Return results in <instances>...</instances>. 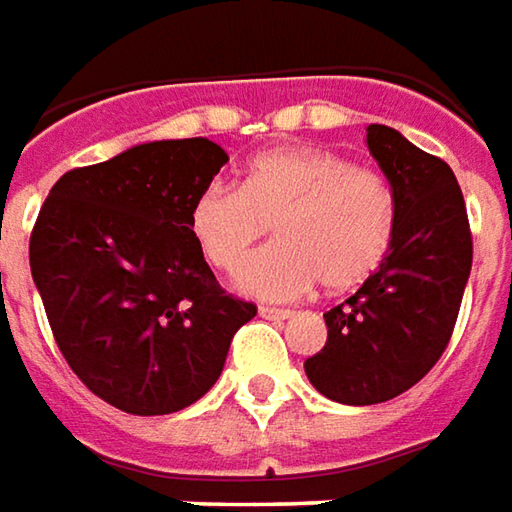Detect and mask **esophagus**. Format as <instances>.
I'll list each match as a JSON object with an SVG mask.
<instances>
[{"mask_svg":"<svg viewBox=\"0 0 512 512\" xmlns=\"http://www.w3.org/2000/svg\"><path fill=\"white\" fill-rule=\"evenodd\" d=\"M259 315L262 318H273V321H284V318L293 315V310H284V307H259Z\"/></svg>","mask_w":512,"mask_h":512,"instance_id":"1","label":"esophagus"}]
</instances>
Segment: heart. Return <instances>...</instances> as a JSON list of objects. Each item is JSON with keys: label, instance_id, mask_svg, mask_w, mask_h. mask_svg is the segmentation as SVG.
Segmentation results:
<instances>
[{"label": "heart", "instance_id": "b5f03b06", "mask_svg": "<svg viewBox=\"0 0 512 512\" xmlns=\"http://www.w3.org/2000/svg\"><path fill=\"white\" fill-rule=\"evenodd\" d=\"M397 194L366 166L324 149L253 157L242 185L211 183L191 202V236L216 270H233L276 225L279 245L256 253L236 287L259 298H298L358 287L386 262L397 236Z\"/></svg>", "mask_w": 512, "mask_h": 512}]
</instances>
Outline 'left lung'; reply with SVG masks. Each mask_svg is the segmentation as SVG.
<instances>
[{
  "instance_id": "8db88e82",
  "label": "left lung",
  "mask_w": 512,
  "mask_h": 512,
  "mask_svg": "<svg viewBox=\"0 0 512 512\" xmlns=\"http://www.w3.org/2000/svg\"><path fill=\"white\" fill-rule=\"evenodd\" d=\"M369 152L397 194V236L369 279L324 312L327 344L304 360L318 392L375 406L420 383L451 341L471 276L473 239L451 166L372 123Z\"/></svg>"
}]
</instances>
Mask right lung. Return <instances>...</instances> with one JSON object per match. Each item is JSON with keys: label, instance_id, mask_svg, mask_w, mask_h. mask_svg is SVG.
Returning a JSON list of instances; mask_svg holds the SVG:
<instances>
[{"label": "right lung", "instance_id": "right-lung-1", "mask_svg": "<svg viewBox=\"0 0 512 512\" xmlns=\"http://www.w3.org/2000/svg\"><path fill=\"white\" fill-rule=\"evenodd\" d=\"M228 154L154 140L72 168L41 205L30 273L58 349L89 392L137 417L197 403L256 304L228 296L188 214Z\"/></svg>", "mask_w": 512, "mask_h": 512}]
</instances>
